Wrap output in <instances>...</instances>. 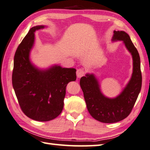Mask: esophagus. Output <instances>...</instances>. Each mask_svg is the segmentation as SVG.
<instances>
[{
	"label": "esophagus",
	"instance_id": "1",
	"mask_svg": "<svg viewBox=\"0 0 150 150\" xmlns=\"http://www.w3.org/2000/svg\"><path fill=\"white\" fill-rule=\"evenodd\" d=\"M85 74V70L84 68H78L76 71V75L78 78H81L84 76Z\"/></svg>",
	"mask_w": 150,
	"mask_h": 150
}]
</instances>
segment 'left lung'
Returning a JSON list of instances; mask_svg holds the SVG:
<instances>
[{
  "label": "left lung",
  "instance_id": "obj_1",
  "mask_svg": "<svg viewBox=\"0 0 150 150\" xmlns=\"http://www.w3.org/2000/svg\"><path fill=\"white\" fill-rule=\"evenodd\" d=\"M114 33L113 40H123L133 58V74L124 91L115 99H109L102 94L98 81L92 74L82 77L80 81L88 112L103 123H115L128 116L142 88L140 58L137 50L126 33L114 30Z\"/></svg>",
  "mask_w": 150,
  "mask_h": 150
}]
</instances>
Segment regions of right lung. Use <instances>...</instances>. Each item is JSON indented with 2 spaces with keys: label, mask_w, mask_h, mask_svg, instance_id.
<instances>
[{
  "label": "right lung",
  "mask_w": 150,
  "mask_h": 150,
  "mask_svg": "<svg viewBox=\"0 0 150 150\" xmlns=\"http://www.w3.org/2000/svg\"><path fill=\"white\" fill-rule=\"evenodd\" d=\"M44 28H30L14 54L12 82L22 111L26 116L40 122L50 121L62 112L66 87L76 79V69L55 66L48 70H39L29 60L34 32Z\"/></svg>",
  "instance_id": "right-lung-1"
}]
</instances>
